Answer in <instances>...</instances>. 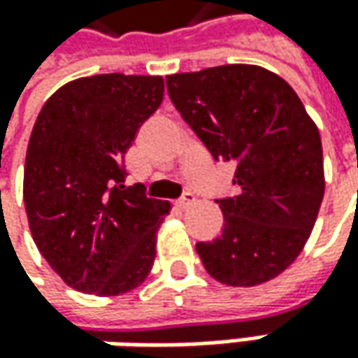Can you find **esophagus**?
I'll return each mask as SVG.
<instances>
[{
	"label": "esophagus",
	"instance_id": "obj_1",
	"mask_svg": "<svg viewBox=\"0 0 358 358\" xmlns=\"http://www.w3.org/2000/svg\"><path fill=\"white\" fill-rule=\"evenodd\" d=\"M194 202H196V196H194L192 192H186V194H184V196L180 198L178 202H176V206H178L180 210H186V208H190Z\"/></svg>",
	"mask_w": 358,
	"mask_h": 358
}]
</instances>
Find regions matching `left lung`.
Wrapping results in <instances>:
<instances>
[{"label":"left lung","mask_w":358,"mask_h":358,"mask_svg":"<svg viewBox=\"0 0 358 358\" xmlns=\"http://www.w3.org/2000/svg\"><path fill=\"white\" fill-rule=\"evenodd\" d=\"M166 87L210 155L236 162L240 194L216 200L222 236L196 243L206 271L231 287L278 278L309 240L325 194L313 118L287 80L257 65L176 73Z\"/></svg>","instance_id":"1"}]
</instances>
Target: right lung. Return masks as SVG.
<instances>
[{"mask_svg": "<svg viewBox=\"0 0 358 358\" xmlns=\"http://www.w3.org/2000/svg\"><path fill=\"white\" fill-rule=\"evenodd\" d=\"M164 96V79L94 75L47 99L23 172L33 241L73 289L120 295L148 278L164 200L124 186V155Z\"/></svg>", "mask_w": 358, "mask_h": 358, "instance_id": "obj_1", "label": "right lung"}]
</instances>
